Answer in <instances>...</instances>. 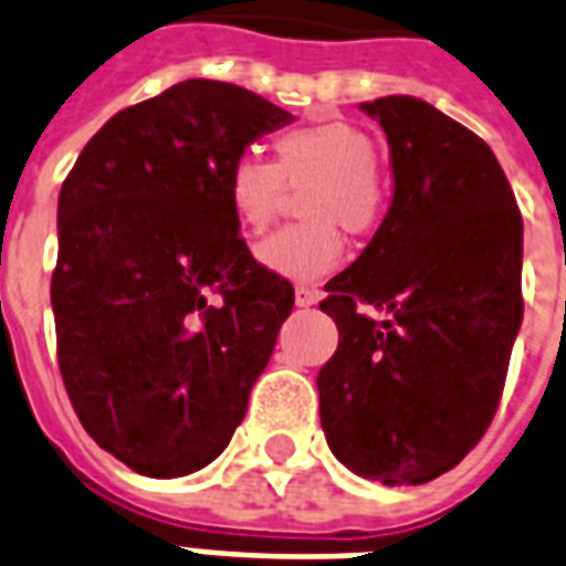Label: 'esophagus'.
<instances>
[{
	"instance_id": "1",
	"label": "esophagus",
	"mask_w": 566,
	"mask_h": 566,
	"mask_svg": "<svg viewBox=\"0 0 566 566\" xmlns=\"http://www.w3.org/2000/svg\"><path fill=\"white\" fill-rule=\"evenodd\" d=\"M318 297H322V292L313 286H297L295 289V304L297 306H313L318 304Z\"/></svg>"
}]
</instances>
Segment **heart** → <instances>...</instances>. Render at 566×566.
Here are the masks:
<instances>
[{"label":"heart","mask_w":566,"mask_h":566,"mask_svg":"<svg viewBox=\"0 0 566 566\" xmlns=\"http://www.w3.org/2000/svg\"><path fill=\"white\" fill-rule=\"evenodd\" d=\"M378 144L348 120H315L274 142V165L242 156L227 170V206L244 233H265L280 212L286 188H304V223L269 235L256 248L262 269L297 283L327 277L343 262L348 233H369L384 214L387 191L375 168Z\"/></svg>","instance_id":"obj_1"}]
</instances>
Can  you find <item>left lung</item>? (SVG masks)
Returning a JSON list of instances; mask_svg holds the SVG:
<instances>
[{
    "label": "left lung",
    "mask_w": 566,
    "mask_h": 566,
    "mask_svg": "<svg viewBox=\"0 0 566 566\" xmlns=\"http://www.w3.org/2000/svg\"><path fill=\"white\" fill-rule=\"evenodd\" d=\"M360 108L387 133L396 191L366 251L324 286L339 345L318 371L322 428L363 479L424 484L496 416L523 324V214L493 150L431 103Z\"/></svg>",
    "instance_id": "left-lung-1"
}]
</instances>
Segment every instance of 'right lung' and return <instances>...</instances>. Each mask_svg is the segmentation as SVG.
Returning a JSON list of instances; mask_svg holds the SVG:
<instances>
[{
  "mask_svg": "<svg viewBox=\"0 0 566 566\" xmlns=\"http://www.w3.org/2000/svg\"><path fill=\"white\" fill-rule=\"evenodd\" d=\"M289 120L248 87L188 78L117 112L61 186V380L96 446L142 475L179 479L227 449L295 306L223 188Z\"/></svg>",
  "mask_w": 566,
  "mask_h": 566,
  "instance_id": "right-lung-1",
  "label": "right lung"
}]
</instances>
